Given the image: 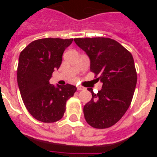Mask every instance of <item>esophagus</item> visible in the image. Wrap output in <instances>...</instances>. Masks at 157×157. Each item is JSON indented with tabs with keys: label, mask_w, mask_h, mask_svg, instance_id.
Masks as SVG:
<instances>
[{
	"label": "esophagus",
	"mask_w": 157,
	"mask_h": 157,
	"mask_svg": "<svg viewBox=\"0 0 157 157\" xmlns=\"http://www.w3.org/2000/svg\"><path fill=\"white\" fill-rule=\"evenodd\" d=\"M77 90H84V88L82 86H78Z\"/></svg>",
	"instance_id": "obj_1"
}]
</instances>
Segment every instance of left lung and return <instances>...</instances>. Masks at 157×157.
Returning a JSON list of instances; mask_svg holds the SVG:
<instances>
[{"instance_id": "obj_1", "label": "left lung", "mask_w": 157, "mask_h": 157, "mask_svg": "<svg viewBox=\"0 0 157 157\" xmlns=\"http://www.w3.org/2000/svg\"><path fill=\"white\" fill-rule=\"evenodd\" d=\"M74 41L90 59L95 78L103 82L98 94L87 89L93 98L83 108L85 120L94 128H109L123 117L132 101L138 78L132 54L109 37H79Z\"/></svg>"}]
</instances>
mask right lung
<instances>
[{
	"label": "right lung",
	"instance_id": "obj_1",
	"mask_svg": "<svg viewBox=\"0 0 157 157\" xmlns=\"http://www.w3.org/2000/svg\"><path fill=\"white\" fill-rule=\"evenodd\" d=\"M73 38H41L32 41L20 52L17 82L25 107L34 119L54 123L63 116L67 100L77 90L67 84L55 87L48 82L62 63L65 48Z\"/></svg>",
	"mask_w": 157,
	"mask_h": 157
}]
</instances>
